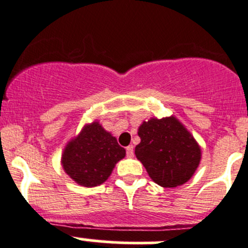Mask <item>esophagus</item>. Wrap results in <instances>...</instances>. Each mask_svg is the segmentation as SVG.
<instances>
[{
    "mask_svg": "<svg viewBox=\"0 0 248 248\" xmlns=\"http://www.w3.org/2000/svg\"><path fill=\"white\" fill-rule=\"evenodd\" d=\"M126 155H127V157H128V158L133 157L134 151H133V146H132V145H129V146L126 147Z\"/></svg>",
    "mask_w": 248,
    "mask_h": 248,
    "instance_id": "obj_1",
    "label": "esophagus"
}]
</instances>
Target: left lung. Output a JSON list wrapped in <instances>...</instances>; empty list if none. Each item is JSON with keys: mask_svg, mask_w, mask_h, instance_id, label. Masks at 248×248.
I'll list each match as a JSON object with an SVG mask.
<instances>
[{"mask_svg": "<svg viewBox=\"0 0 248 248\" xmlns=\"http://www.w3.org/2000/svg\"><path fill=\"white\" fill-rule=\"evenodd\" d=\"M136 156L162 187L188 181L201 162V147L175 117L151 119L139 127Z\"/></svg>", "mask_w": 248, "mask_h": 248, "instance_id": "left-lung-1", "label": "left lung"}]
</instances>
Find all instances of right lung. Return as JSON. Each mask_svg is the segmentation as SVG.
<instances>
[{"mask_svg": "<svg viewBox=\"0 0 248 248\" xmlns=\"http://www.w3.org/2000/svg\"><path fill=\"white\" fill-rule=\"evenodd\" d=\"M124 156L126 150L117 144L116 138L93 122L67 145L62 166L77 184L94 187L108 179L115 164Z\"/></svg>", "mask_w": 248, "mask_h": 248, "instance_id": "1", "label": "right lung"}]
</instances>
